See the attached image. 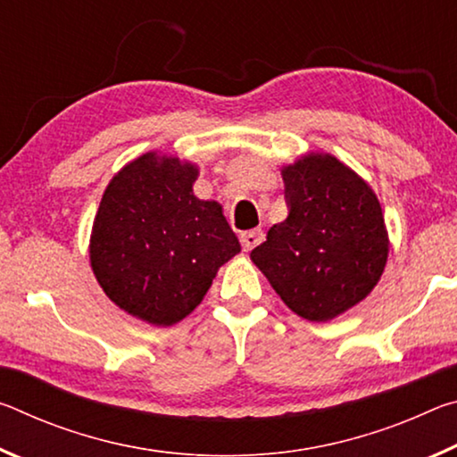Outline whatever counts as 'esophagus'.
Returning a JSON list of instances; mask_svg holds the SVG:
<instances>
[{
	"label": "esophagus",
	"instance_id": "1",
	"mask_svg": "<svg viewBox=\"0 0 457 457\" xmlns=\"http://www.w3.org/2000/svg\"><path fill=\"white\" fill-rule=\"evenodd\" d=\"M262 239H264V234H262V229H247L239 234V242H242L244 252H250L252 247H256Z\"/></svg>",
	"mask_w": 457,
	"mask_h": 457
}]
</instances>
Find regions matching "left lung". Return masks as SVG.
<instances>
[{
    "instance_id": "left-lung-1",
    "label": "left lung",
    "mask_w": 457,
    "mask_h": 457,
    "mask_svg": "<svg viewBox=\"0 0 457 457\" xmlns=\"http://www.w3.org/2000/svg\"><path fill=\"white\" fill-rule=\"evenodd\" d=\"M282 175L288 215L250 256L290 311L327 322L361 303L383 274L389 244L381 205L330 154H308Z\"/></svg>"
}]
</instances>
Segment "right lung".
I'll return each mask as SVG.
<instances>
[{"mask_svg": "<svg viewBox=\"0 0 457 457\" xmlns=\"http://www.w3.org/2000/svg\"><path fill=\"white\" fill-rule=\"evenodd\" d=\"M197 169L146 153L108 183L90 239L106 296L157 327L185 319L242 250L220 204L193 195Z\"/></svg>", "mask_w": 457, "mask_h": 457, "instance_id": "1", "label": "right lung"}]
</instances>
